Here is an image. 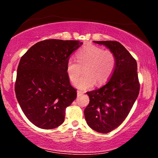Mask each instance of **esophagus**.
Listing matches in <instances>:
<instances>
[{
  "label": "esophagus",
  "instance_id": "esophagus-1",
  "mask_svg": "<svg viewBox=\"0 0 158 158\" xmlns=\"http://www.w3.org/2000/svg\"><path fill=\"white\" fill-rule=\"evenodd\" d=\"M83 94H84V92L79 91V90H78V91H77V96H78V97H79V96H81Z\"/></svg>",
  "mask_w": 158,
  "mask_h": 158
}]
</instances>
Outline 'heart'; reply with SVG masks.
<instances>
[{"label": "heart", "instance_id": "obj_1", "mask_svg": "<svg viewBox=\"0 0 158 158\" xmlns=\"http://www.w3.org/2000/svg\"><path fill=\"white\" fill-rule=\"evenodd\" d=\"M77 60L69 58L67 62L66 72L69 79L73 83L79 78L81 73V67H84V74L76 82L77 89L85 90L96 84L106 83L113 74L116 66V57L109 50L93 44L81 48L76 54Z\"/></svg>", "mask_w": 158, "mask_h": 158}]
</instances>
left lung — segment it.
Wrapping results in <instances>:
<instances>
[{
	"label": "left lung",
	"instance_id": "1",
	"mask_svg": "<svg viewBox=\"0 0 158 158\" xmlns=\"http://www.w3.org/2000/svg\"><path fill=\"white\" fill-rule=\"evenodd\" d=\"M114 53L116 66L104 86L87 92L89 105L84 110L89 126L100 133L116 129L126 118L139 93L137 61L118 42L93 41Z\"/></svg>",
	"mask_w": 158,
	"mask_h": 158
}]
</instances>
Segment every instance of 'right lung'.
I'll use <instances>...</instances> for the list:
<instances>
[{
	"label": "right lung",
	"instance_id": "1",
	"mask_svg": "<svg viewBox=\"0 0 158 158\" xmlns=\"http://www.w3.org/2000/svg\"><path fill=\"white\" fill-rule=\"evenodd\" d=\"M77 40H46L32 46L17 68L15 93L27 118L50 130L64 122L65 109L77 98L66 72L70 55L81 46Z\"/></svg>",
	"mask_w": 158,
	"mask_h": 158
}]
</instances>
